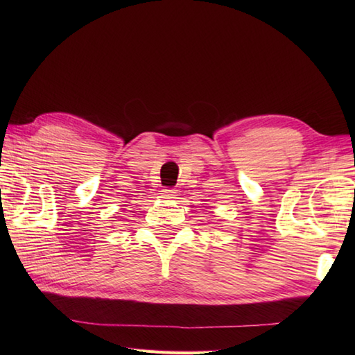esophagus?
<instances>
[{
  "mask_svg": "<svg viewBox=\"0 0 355 355\" xmlns=\"http://www.w3.org/2000/svg\"><path fill=\"white\" fill-rule=\"evenodd\" d=\"M162 192H163V195H164L166 198H173V197H175V193H177L173 189H163Z\"/></svg>",
  "mask_w": 355,
  "mask_h": 355,
  "instance_id": "esophagus-1",
  "label": "esophagus"
}]
</instances>
